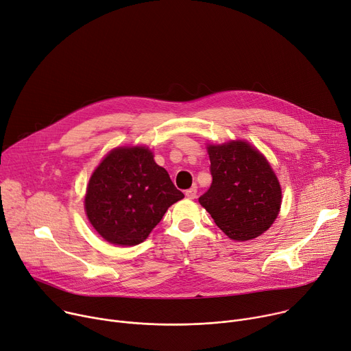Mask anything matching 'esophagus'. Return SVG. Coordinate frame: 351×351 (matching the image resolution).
<instances>
[{"label":"esophagus","mask_w":351,"mask_h":351,"mask_svg":"<svg viewBox=\"0 0 351 351\" xmlns=\"http://www.w3.org/2000/svg\"><path fill=\"white\" fill-rule=\"evenodd\" d=\"M186 196H187L189 199H196V196H197V189H196V187L187 189V190H186Z\"/></svg>","instance_id":"34e87169"}]
</instances>
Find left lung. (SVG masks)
Returning a JSON list of instances; mask_svg holds the SVG:
<instances>
[{
	"instance_id": "obj_1",
	"label": "left lung",
	"mask_w": 351,
	"mask_h": 351,
	"mask_svg": "<svg viewBox=\"0 0 351 351\" xmlns=\"http://www.w3.org/2000/svg\"><path fill=\"white\" fill-rule=\"evenodd\" d=\"M213 183L200 196L217 227L235 241L270 228L281 206L280 183L266 158L245 141L210 145Z\"/></svg>"
}]
</instances>
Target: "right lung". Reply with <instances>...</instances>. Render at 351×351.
Returning <instances> with one entry per match:
<instances>
[{
  "mask_svg": "<svg viewBox=\"0 0 351 351\" xmlns=\"http://www.w3.org/2000/svg\"><path fill=\"white\" fill-rule=\"evenodd\" d=\"M184 195L148 148H116L95 169L85 196L92 227L108 242H143L167 210Z\"/></svg>",
  "mask_w": 351,
  "mask_h": 351,
  "instance_id": "right-lung-1",
  "label": "right lung"
}]
</instances>
